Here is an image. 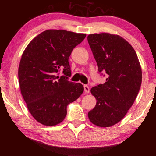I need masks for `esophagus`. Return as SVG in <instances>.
Here are the masks:
<instances>
[{
    "label": "esophagus",
    "mask_w": 156,
    "mask_h": 156,
    "mask_svg": "<svg viewBox=\"0 0 156 156\" xmlns=\"http://www.w3.org/2000/svg\"><path fill=\"white\" fill-rule=\"evenodd\" d=\"M84 92L86 94H89L90 92V89H89V87L87 86V85H84Z\"/></svg>",
    "instance_id": "1"
}]
</instances>
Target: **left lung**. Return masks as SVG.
Segmentation results:
<instances>
[{
	"instance_id": "left-lung-1",
	"label": "left lung",
	"mask_w": 156,
	"mask_h": 156,
	"mask_svg": "<svg viewBox=\"0 0 156 156\" xmlns=\"http://www.w3.org/2000/svg\"><path fill=\"white\" fill-rule=\"evenodd\" d=\"M99 73L106 82L91 89L97 104L88 117L93 124L110 127L122 120L134 103L142 82V71L136 51L118 35L95 33L87 37Z\"/></svg>"
}]
</instances>
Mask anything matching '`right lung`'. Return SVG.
Listing matches in <instances>:
<instances>
[{
  "mask_svg": "<svg viewBox=\"0 0 156 156\" xmlns=\"http://www.w3.org/2000/svg\"><path fill=\"white\" fill-rule=\"evenodd\" d=\"M86 34L64 30H48L26 47L18 68L21 94L33 118L44 126L60 123L67 105L84 91L80 83L68 81L71 76L69 57ZM61 69L65 76L56 74Z\"/></svg>",
  "mask_w": 156,
  "mask_h": 156,
  "instance_id": "1",
  "label": "right lung"
}]
</instances>
